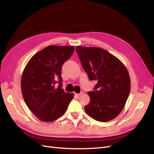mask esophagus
I'll use <instances>...</instances> for the list:
<instances>
[{
  "instance_id": "1",
  "label": "esophagus",
  "mask_w": 154,
  "mask_h": 154,
  "mask_svg": "<svg viewBox=\"0 0 154 154\" xmlns=\"http://www.w3.org/2000/svg\"><path fill=\"white\" fill-rule=\"evenodd\" d=\"M82 94H83V92H81L80 93H79V94H76V96L77 97H79L80 95H82Z\"/></svg>"
}]
</instances>
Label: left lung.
Masks as SVG:
<instances>
[{"label":"left lung","mask_w":154,"mask_h":154,"mask_svg":"<svg viewBox=\"0 0 154 154\" xmlns=\"http://www.w3.org/2000/svg\"><path fill=\"white\" fill-rule=\"evenodd\" d=\"M76 51L90 80L97 82L88 92L90 102L85 112L101 122L114 119L123 109L130 92L127 68L108 51L99 48L77 46Z\"/></svg>","instance_id":"left-lung-1"}]
</instances>
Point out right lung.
I'll return each instance as SVG.
<instances>
[{
	"label": "right lung",
	"mask_w": 154,
	"mask_h": 154,
	"mask_svg": "<svg viewBox=\"0 0 154 154\" xmlns=\"http://www.w3.org/2000/svg\"><path fill=\"white\" fill-rule=\"evenodd\" d=\"M74 51V46H48L29 60L23 72V98L30 110L42 122H53L61 117L73 99L72 94L62 88L61 70ZM57 82L59 87L55 89Z\"/></svg>",
	"instance_id": "1"
}]
</instances>
